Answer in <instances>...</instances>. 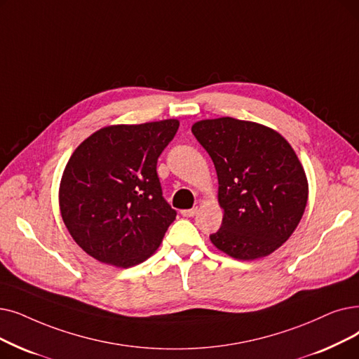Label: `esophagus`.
<instances>
[{"label": "esophagus", "mask_w": 359, "mask_h": 359, "mask_svg": "<svg viewBox=\"0 0 359 359\" xmlns=\"http://www.w3.org/2000/svg\"><path fill=\"white\" fill-rule=\"evenodd\" d=\"M196 211H198L196 207H195V208H191V210H182V215H183V217H194V215L196 214Z\"/></svg>", "instance_id": "esophagus-1"}]
</instances>
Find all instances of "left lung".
I'll list each match as a JSON object with an SVG mask.
<instances>
[{"label":"left lung","mask_w":359,"mask_h":359,"mask_svg":"<svg viewBox=\"0 0 359 359\" xmlns=\"http://www.w3.org/2000/svg\"><path fill=\"white\" fill-rule=\"evenodd\" d=\"M192 133L214 163L224 210L211 242L236 259L270 255L306 207L308 180L294 151L276 130L231 117L196 121Z\"/></svg>","instance_id":"8db88e82"}]
</instances>
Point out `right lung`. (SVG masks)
<instances>
[{"mask_svg": "<svg viewBox=\"0 0 359 359\" xmlns=\"http://www.w3.org/2000/svg\"><path fill=\"white\" fill-rule=\"evenodd\" d=\"M179 120L107 126L74 149L60 183L63 222L83 251L128 269L149 258L175 222L157 161Z\"/></svg>", "mask_w": 359, "mask_h": 359, "instance_id": "right-lung-1", "label": "right lung"}]
</instances>
